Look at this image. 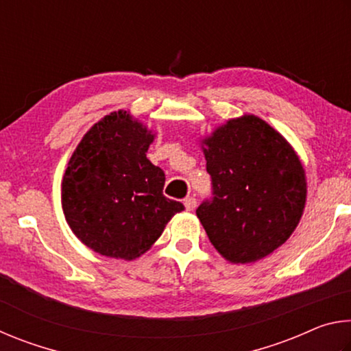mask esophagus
Listing matches in <instances>:
<instances>
[{
    "label": "esophagus",
    "instance_id": "34e87169",
    "mask_svg": "<svg viewBox=\"0 0 351 351\" xmlns=\"http://www.w3.org/2000/svg\"><path fill=\"white\" fill-rule=\"evenodd\" d=\"M184 206H186L187 210H193L197 207V198L195 197H187L184 199Z\"/></svg>",
    "mask_w": 351,
    "mask_h": 351
}]
</instances>
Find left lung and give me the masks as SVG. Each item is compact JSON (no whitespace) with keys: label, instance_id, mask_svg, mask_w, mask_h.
I'll use <instances>...</instances> for the list:
<instances>
[{"label":"left lung","instance_id":"1","mask_svg":"<svg viewBox=\"0 0 351 351\" xmlns=\"http://www.w3.org/2000/svg\"><path fill=\"white\" fill-rule=\"evenodd\" d=\"M204 142L212 197L197 215L213 247L251 263L282 246L299 224L305 171L283 136L255 116L232 119Z\"/></svg>","mask_w":351,"mask_h":351}]
</instances>
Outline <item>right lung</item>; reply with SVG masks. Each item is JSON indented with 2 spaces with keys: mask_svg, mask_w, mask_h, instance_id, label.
Returning <instances> with one entry per match:
<instances>
[{
  "mask_svg": "<svg viewBox=\"0 0 351 351\" xmlns=\"http://www.w3.org/2000/svg\"><path fill=\"white\" fill-rule=\"evenodd\" d=\"M154 136L127 111L111 112L88 132L62 182L64 218L83 245L106 257L133 260L184 210L162 193V169L147 159Z\"/></svg>",
  "mask_w": 351,
  "mask_h": 351,
  "instance_id": "1",
  "label": "right lung"
}]
</instances>
